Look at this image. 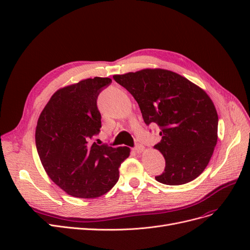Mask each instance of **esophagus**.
<instances>
[{
	"label": "esophagus",
	"mask_w": 250,
	"mask_h": 250,
	"mask_svg": "<svg viewBox=\"0 0 250 250\" xmlns=\"http://www.w3.org/2000/svg\"><path fill=\"white\" fill-rule=\"evenodd\" d=\"M134 150V152H137V153H142V152H144V151H145V147L144 146H142V145H138V146H135V148L133 149Z\"/></svg>",
	"instance_id": "34e87169"
}]
</instances>
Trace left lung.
Listing matches in <instances>:
<instances>
[{
  "label": "left lung",
  "instance_id": "8db88e82",
  "mask_svg": "<svg viewBox=\"0 0 250 250\" xmlns=\"http://www.w3.org/2000/svg\"><path fill=\"white\" fill-rule=\"evenodd\" d=\"M138 102L147 125L161 127L154 146L166 168L155 179L179 186L197 178L207 168L218 140V115L206 90L181 75L164 69H144L113 75Z\"/></svg>",
  "mask_w": 250,
  "mask_h": 250
}]
</instances>
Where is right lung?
Returning <instances> with one entry per match:
<instances>
[{"mask_svg":"<svg viewBox=\"0 0 250 250\" xmlns=\"http://www.w3.org/2000/svg\"><path fill=\"white\" fill-rule=\"evenodd\" d=\"M110 78H87L59 88L41 112L36 149L51 180L73 197L97 198L119 180V168L130 148L92 143L100 131L97 98Z\"/></svg>","mask_w":250,"mask_h":250,"instance_id":"add662e5","label":"right lung"}]
</instances>
